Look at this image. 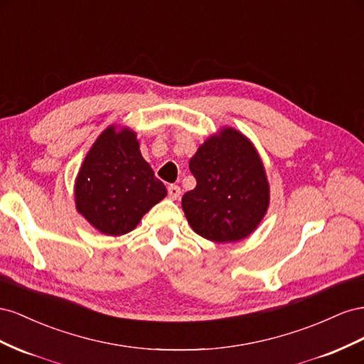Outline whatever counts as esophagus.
<instances>
[{"label":"esophagus","mask_w":364,"mask_h":364,"mask_svg":"<svg viewBox=\"0 0 364 364\" xmlns=\"http://www.w3.org/2000/svg\"><path fill=\"white\" fill-rule=\"evenodd\" d=\"M168 193H169V196H171L172 200H176V198H180L181 189L178 188V186H173V184H171L169 188H168Z\"/></svg>","instance_id":"obj_1"}]
</instances>
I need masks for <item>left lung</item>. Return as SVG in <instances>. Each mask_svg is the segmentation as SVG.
<instances>
[{
	"label": "left lung",
	"mask_w": 364,
	"mask_h": 364,
	"mask_svg": "<svg viewBox=\"0 0 364 364\" xmlns=\"http://www.w3.org/2000/svg\"><path fill=\"white\" fill-rule=\"evenodd\" d=\"M196 178L181 205L195 233L213 242H236L256 230L269 204L264 163L235 128L207 139L189 161Z\"/></svg>",
	"instance_id": "1"
}]
</instances>
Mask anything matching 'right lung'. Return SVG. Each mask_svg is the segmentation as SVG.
Wrapping results in <instances>:
<instances>
[{
	"mask_svg": "<svg viewBox=\"0 0 364 364\" xmlns=\"http://www.w3.org/2000/svg\"><path fill=\"white\" fill-rule=\"evenodd\" d=\"M168 195L141 157L137 134L111 124L88 151L75 184L77 212L108 236L137 227L143 215Z\"/></svg>",
	"mask_w": 364,
	"mask_h": 364,
	"instance_id": "obj_1",
	"label": "right lung"
}]
</instances>
